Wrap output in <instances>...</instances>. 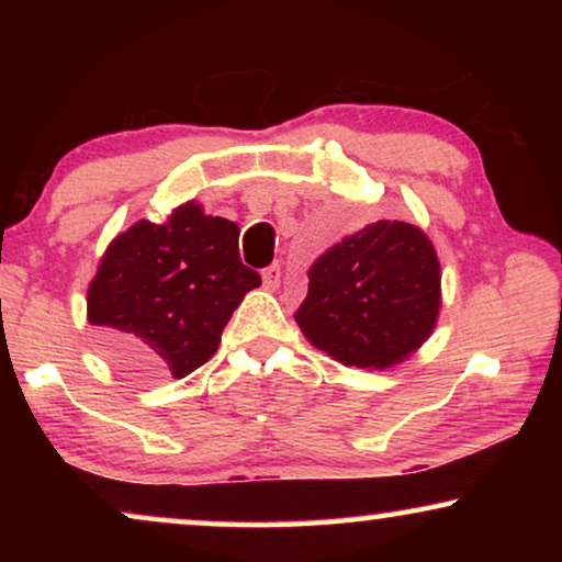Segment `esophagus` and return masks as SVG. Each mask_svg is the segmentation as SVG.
I'll list each match as a JSON object with an SVG mask.
<instances>
[{"label":"esophagus","instance_id":"1","mask_svg":"<svg viewBox=\"0 0 562 562\" xmlns=\"http://www.w3.org/2000/svg\"><path fill=\"white\" fill-rule=\"evenodd\" d=\"M281 283V266L279 263H271L268 268H263V286L276 291Z\"/></svg>","mask_w":562,"mask_h":562}]
</instances>
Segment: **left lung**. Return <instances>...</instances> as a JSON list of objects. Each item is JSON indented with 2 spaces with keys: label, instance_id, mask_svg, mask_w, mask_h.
Returning <instances> with one entry per match:
<instances>
[{
  "label": "left lung",
  "instance_id": "obj_1",
  "mask_svg": "<svg viewBox=\"0 0 562 562\" xmlns=\"http://www.w3.org/2000/svg\"><path fill=\"white\" fill-rule=\"evenodd\" d=\"M440 312V263L419 227L379 220L310 268L294 319L314 348L356 368L412 356Z\"/></svg>",
  "mask_w": 562,
  "mask_h": 562
}]
</instances>
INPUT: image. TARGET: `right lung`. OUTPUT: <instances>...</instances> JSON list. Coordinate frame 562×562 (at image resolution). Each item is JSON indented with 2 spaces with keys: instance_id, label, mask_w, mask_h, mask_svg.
Returning <instances> with one entry per match:
<instances>
[{
  "instance_id": "obj_1",
  "label": "right lung",
  "mask_w": 562,
  "mask_h": 562,
  "mask_svg": "<svg viewBox=\"0 0 562 562\" xmlns=\"http://www.w3.org/2000/svg\"><path fill=\"white\" fill-rule=\"evenodd\" d=\"M240 227L189 202L166 225L143 220L106 248L89 286V322L135 373L183 379L214 356L258 271L240 260Z\"/></svg>"
}]
</instances>
